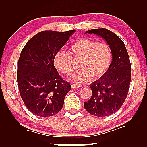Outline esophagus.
Instances as JSON below:
<instances>
[{
	"mask_svg": "<svg viewBox=\"0 0 147 147\" xmlns=\"http://www.w3.org/2000/svg\"><path fill=\"white\" fill-rule=\"evenodd\" d=\"M82 86L81 84H73L71 85V87L73 88H79Z\"/></svg>",
	"mask_w": 147,
	"mask_h": 147,
	"instance_id": "esophagus-1",
	"label": "esophagus"
}]
</instances>
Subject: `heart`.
<instances>
[{
	"mask_svg": "<svg viewBox=\"0 0 147 147\" xmlns=\"http://www.w3.org/2000/svg\"><path fill=\"white\" fill-rule=\"evenodd\" d=\"M71 55L60 51L54 58V65L58 71L65 75H70L73 71L74 59H80L81 69L70 76L73 82L84 83L93 77L98 79L104 76L110 69L113 61V53L107 43L98 42L90 38L78 39L69 49Z\"/></svg>",
	"mask_w": 147,
	"mask_h": 147,
	"instance_id": "heart-1",
	"label": "heart"
}]
</instances>
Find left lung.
<instances>
[{"instance_id":"8db88e82","label":"left lung","mask_w":147,"mask_h":147,"mask_svg":"<svg viewBox=\"0 0 147 147\" xmlns=\"http://www.w3.org/2000/svg\"><path fill=\"white\" fill-rule=\"evenodd\" d=\"M94 34L105 40L113 53L111 67L103 77L90 84L92 96L84 107L96 117H107L117 112L127 98L131 78V66L123 40L106 28H95L84 34Z\"/></svg>"}]
</instances>
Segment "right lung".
<instances>
[{"label":"right lung","mask_w":147,"mask_h":147,"mask_svg":"<svg viewBox=\"0 0 147 147\" xmlns=\"http://www.w3.org/2000/svg\"><path fill=\"white\" fill-rule=\"evenodd\" d=\"M74 32H40L22 49L18 63V89L26 108L35 115L51 117L63 108L71 87L58 73L54 58Z\"/></svg>","instance_id":"obj_1"}]
</instances>
